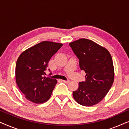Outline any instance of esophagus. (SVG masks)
Listing matches in <instances>:
<instances>
[{"instance_id": "esophagus-1", "label": "esophagus", "mask_w": 129, "mask_h": 129, "mask_svg": "<svg viewBox=\"0 0 129 129\" xmlns=\"http://www.w3.org/2000/svg\"><path fill=\"white\" fill-rule=\"evenodd\" d=\"M63 82L65 83H69V80H62Z\"/></svg>"}]
</instances>
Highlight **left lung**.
<instances>
[{"label":"left lung","instance_id":"left-lung-1","mask_svg":"<svg viewBox=\"0 0 129 129\" xmlns=\"http://www.w3.org/2000/svg\"><path fill=\"white\" fill-rule=\"evenodd\" d=\"M69 46L79 60L80 69L86 73V80L79 82L73 96L80 105L91 106L105 98L113 83L112 56L105 47L86 39L71 42Z\"/></svg>","mask_w":129,"mask_h":129}]
</instances>
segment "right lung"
<instances>
[{
    "label": "right lung",
    "mask_w": 129,
    "mask_h": 129,
    "mask_svg": "<svg viewBox=\"0 0 129 129\" xmlns=\"http://www.w3.org/2000/svg\"><path fill=\"white\" fill-rule=\"evenodd\" d=\"M62 45L52 42H42L19 56L16 64V81L29 101L43 103L50 99L57 80L43 76L51 57Z\"/></svg>",
    "instance_id": "add662e5"
}]
</instances>
